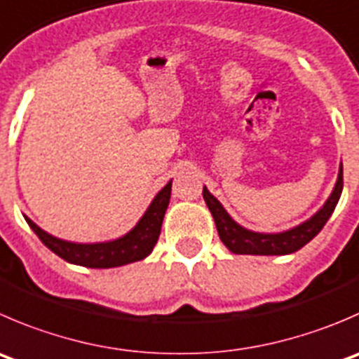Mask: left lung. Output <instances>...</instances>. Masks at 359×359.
Returning <instances> with one entry per match:
<instances>
[{
	"instance_id": "1",
	"label": "left lung",
	"mask_w": 359,
	"mask_h": 359,
	"mask_svg": "<svg viewBox=\"0 0 359 359\" xmlns=\"http://www.w3.org/2000/svg\"><path fill=\"white\" fill-rule=\"evenodd\" d=\"M344 187V170L342 163H340L339 179H337L335 187H333L332 194L326 200V203L302 224L294 226V228L287 229V231L280 233H257L250 231V229L242 228L238 222L233 221L229 217L228 212L224 210L219 200L208 193L207 187H203V198L207 203L208 210H210L212 217L215 221V228H217L219 238L222 240L226 247L231 250L233 254H256V256H283V254L297 252L298 249L311 242L316 235L323 229L330 215L335 210L337 203L340 200Z\"/></svg>"
}]
</instances>
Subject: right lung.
<instances>
[{
  "mask_svg": "<svg viewBox=\"0 0 359 359\" xmlns=\"http://www.w3.org/2000/svg\"><path fill=\"white\" fill-rule=\"evenodd\" d=\"M170 194H172V180L156 194L152 203L142 215L140 221L137 222L130 233H126L121 238L112 240V242H100V243H75L66 242V240L55 238L48 235L41 228H38L29 217L24 215L29 228L38 235V238L48 247L54 254L62 257L65 261L73 264L87 268H114L123 266V264L135 263L149 254L154 249L156 242L161 233L163 217L168 208Z\"/></svg>",
  "mask_w": 359,
  "mask_h": 359,
  "instance_id": "1",
  "label": "right lung"
}]
</instances>
